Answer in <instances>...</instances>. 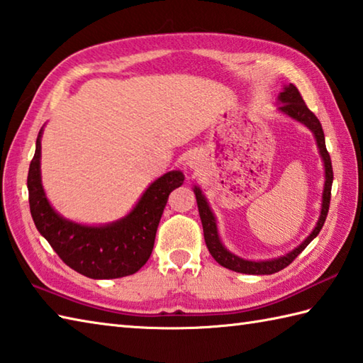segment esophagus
Here are the masks:
<instances>
[{"instance_id":"obj_1","label":"esophagus","mask_w":363,"mask_h":363,"mask_svg":"<svg viewBox=\"0 0 363 363\" xmlns=\"http://www.w3.org/2000/svg\"><path fill=\"white\" fill-rule=\"evenodd\" d=\"M187 165H189V167H191V168H195V167H196V160H195V157H190V159L187 160Z\"/></svg>"}]
</instances>
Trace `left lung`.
<instances>
[{
  "label": "left lung",
  "mask_w": 363,
  "mask_h": 363,
  "mask_svg": "<svg viewBox=\"0 0 363 363\" xmlns=\"http://www.w3.org/2000/svg\"><path fill=\"white\" fill-rule=\"evenodd\" d=\"M279 101L281 104L279 106V110L281 113H285L286 116L299 121L301 124L307 125L308 129L315 133L316 143H318V147H319V154H321L323 162H324V169H325V182H324V191H323L321 216H319L315 230L311 231L310 236L305 239L299 247H296L293 252L286 253L285 257L269 259V261H248V259L236 257V255L228 252L223 247L222 240H220V238H218L216 217H214V214H212L209 204H208V201H206L204 195L201 194L200 187L195 186L194 191H195V196H196L198 212H200V217H201L204 240H206V245H208V250L212 255V258H214L220 266L230 269V271H234V272L250 274V275H271V274L281 271V269H285L297 257H299V255L305 250V247H307L311 242V240H313L318 236L319 231L323 230V225H324L325 217H328V212H329L333 172H332L330 155L328 152V149H325L323 125H321V123H319V119L315 116V113L310 111L308 106L305 105L299 89H297L293 83H289L288 86H285V89H283V92H280Z\"/></svg>",
  "instance_id": "obj_1"
}]
</instances>
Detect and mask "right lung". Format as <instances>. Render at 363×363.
<instances>
[{"instance_id":"right-lung-1","label":"right lung","mask_w":363,"mask_h":363,"mask_svg":"<svg viewBox=\"0 0 363 363\" xmlns=\"http://www.w3.org/2000/svg\"><path fill=\"white\" fill-rule=\"evenodd\" d=\"M40 137L28 172L31 217L38 231L66 264L89 279H119L146 264L168 195L182 186L184 174L169 172L146 189L129 216L105 226H88L62 218L50 206L40 182Z\"/></svg>"}]
</instances>
